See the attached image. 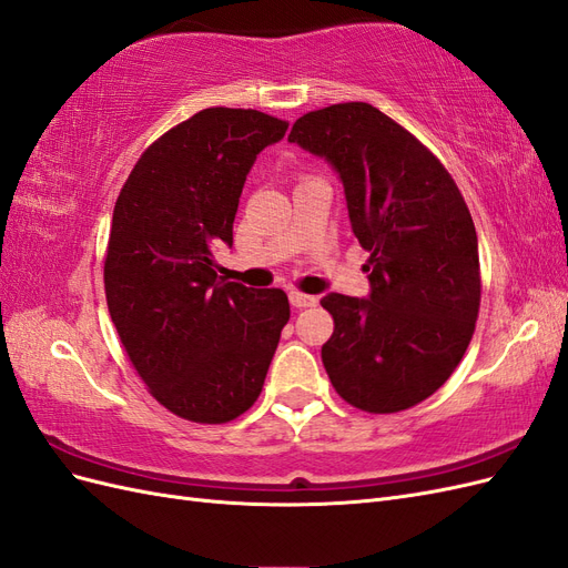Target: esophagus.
Segmentation results:
<instances>
[{"label": "esophagus", "instance_id": "34e87169", "mask_svg": "<svg viewBox=\"0 0 568 568\" xmlns=\"http://www.w3.org/2000/svg\"><path fill=\"white\" fill-rule=\"evenodd\" d=\"M288 301H291V305L298 307V311H303V307H313L317 303L315 296L301 294V291H288Z\"/></svg>", "mask_w": 568, "mask_h": 568}]
</instances>
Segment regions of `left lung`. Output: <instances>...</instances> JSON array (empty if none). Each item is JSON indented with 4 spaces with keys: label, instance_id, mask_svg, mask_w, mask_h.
<instances>
[{
    "label": "left lung",
    "instance_id": "1",
    "mask_svg": "<svg viewBox=\"0 0 568 568\" xmlns=\"http://www.w3.org/2000/svg\"><path fill=\"white\" fill-rule=\"evenodd\" d=\"M288 142L329 163L346 192L369 298L326 294L332 386L388 415L426 400L459 365L480 305L478 239L455 180L415 134L365 101L301 115Z\"/></svg>",
    "mask_w": 568,
    "mask_h": 568
}]
</instances>
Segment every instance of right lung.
I'll use <instances>...</instances> for the list:
<instances>
[{
    "mask_svg": "<svg viewBox=\"0 0 568 568\" xmlns=\"http://www.w3.org/2000/svg\"><path fill=\"white\" fill-rule=\"evenodd\" d=\"M288 123L253 109H203L136 161L113 209L104 286L132 367L173 415L225 424L257 400L288 322L282 288L217 277L255 156Z\"/></svg>",
    "mask_w": 568,
    "mask_h": 568,
    "instance_id": "1",
    "label": "right lung"
}]
</instances>
